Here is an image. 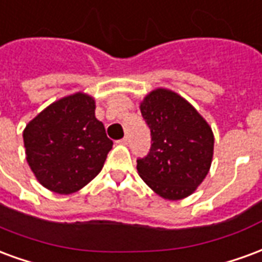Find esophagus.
Segmentation results:
<instances>
[{
	"label": "esophagus",
	"instance_id": "1",
	"mask_svg": "<svg viewBox=\"0 0 262 262\" xmlns=\"http://www.w3.org/2000/svg\"><path fill=\"white\" fill-rule=\"evenodd\" d=\"M118 143H119V144H123V146H126V144L129 143V137L125 136V137H123V139H120V140Z\"/></svg>",
	"mask_w": 262,
	"mask_h": 262
}]
</instances>
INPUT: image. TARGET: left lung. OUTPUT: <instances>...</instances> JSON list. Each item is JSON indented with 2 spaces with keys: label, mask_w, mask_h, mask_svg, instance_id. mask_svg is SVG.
Masks as SVG:
<instances>
[{
  "label": "left lung",
  "mask_w": 262,
  "mask_h": 262,
  "mask_svg": "<svg viewBox=\"0 0 262 262\" xmlns=\"http://www.w3.org/2000/svg\"><path fill=\"white\" fill-rule=\"evenodd\" d=\"M140 112L153 142L150 153L137 160L140 178L168 201L192 195L212 165V127L185 98L167 88L148 92Z\"/></svg>",
  "instance_id": "1"
}]
</instances>
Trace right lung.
<instances>
[{
	"label": "right lung",
	"mask_w": 262,
	"mask_h": 262,
	"mask_svg": "<svg viewBox=\"0 0 262 262\" xmlns=\"http://www.w3.org/2000/svg\"><path fill=\"white\" fill-rule=\"evenodd\" d=\"M95 99L75 92L50 103L24 129L26 161L40 185L60 195L84 188L101 172L112 148Z\"/></svg>",
	"instance_id": "1"
}]
</instances>
